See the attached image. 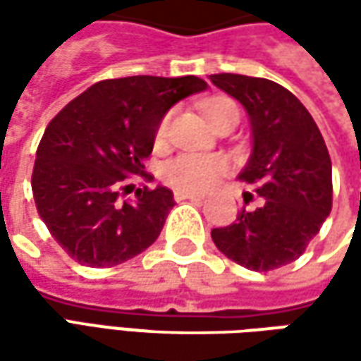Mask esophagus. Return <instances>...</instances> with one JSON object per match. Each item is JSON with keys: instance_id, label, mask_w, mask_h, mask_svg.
<instances>
[{"instance_id": "obj_1", "label": "esophagus", "mask_w": 361, "mask_h": 361, "mask_svg": "<svg viewBox=\"0 0 361 361\" xmlns=\"http://www.w3.org/2000/svg\"><path fill=\"white\" fill-rule=\"evenodd\" d=\"M174 199L176 201H187V199H190V201H202L204 199V195H201V192H190V190H174Z\"/></svg>"}]
</instances>
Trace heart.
<instances>
[{"mask_svg": "<svg viewBox=\"0 0 361 361\" xmlns=\"http://www.w3.org/2000/svg\"><path fill=\"white\" fill-rule=\"evenodd\" d=\"M227 108H237L227 98H213L204 104V116L209 124ZM169 134V118H164L157 128V142H164ZM227 171V162L221 157L211 154H180L162 166V178L180 190H204L213 187Z\"/></svg>", "mask_w": 361, "mask_h": 361, "instance_id": "obj_1", "label": "heart"}]
</instances>
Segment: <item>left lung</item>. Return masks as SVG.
<instances>
[{
	"label": "left lung",
	"instance_id": "left-lung-1",
	"mask_svg": "<svg viewBox=\"0 0 361 361\" xmlns=\"http://www.w3.org/2000/svg\"><path fill=\"white\" fill-rule=\"evenodd\" d=\"M249 114L253 148L239 173L243 185L263 197L227 227L211 231L216 249L251 271H271L295 261L331 211V160L307 108L265 78L213 74Z\"/></svg>",
	"mask_w": 361,
	"mask_h": 361
}]
</instances>
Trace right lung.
<instances>
[{
    "mask_svg": "<svg viewBox=\"0 0 361 361\" xmlns=\"http://www.w3.org/2000/svg\"><path fill=\"white\" fill-rule=\"evenodd\" d=\"M207 88L197 76L102 80L49 122L32 190L51 237L80 265H120L157 241L174 207L173 190L138 188L124 202L120 190L130 187L124 178H150L145 160L164 114Z\"/></svg>",
    "mask_w": 361,
    "mask_h": 361,
    "instance_id": "1",
    "label": "right lung"
}]
</instances>
